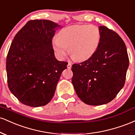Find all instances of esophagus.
Wrapping results in <instances>:
<instances>
[{
    "instance_id": "obj_1",
    "label": "esophagus",
    "mask_w": 135,
    "mask_h": 135,
    "mask_svg": "<svg viewBox=\"0 0 135 135\" xmlns=\"http://www.w3.org/2000/svg\"><path fill=\"white\" fill-rule=\"evenodd\" d=\"M67 68L68 69H71V68H72V63L69 62L67 65Z\"/></svg>"
}]
</instances>
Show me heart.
I'll return each instance as SVG.
<instances>
[{
	"instance_id": "heart-1",
	"label": "heart",
	"mask_w": 135,
	"mask_h": 135,
	"mask_svg": "<svg viewBox=\"0 0 135 135\" xmlns=\"http://www.w3.org/2000/svg\"><path fill=\"white\" fill-rule=\"evenodd\" d=\"M101 34L99 28L93 25H75L63 28L57 37L52 40V47L56 55L65 59L69 51L75 60H89L97 52Z\"/></svg>"
}]
</instances>
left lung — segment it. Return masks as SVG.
<instances>
[{
	"mask_svg": "<svg viewBox=\"0 0 135 135\" xmlns=\"http://www.w3.org/2000/svg\"><path fill=\"white\" fill-rule=\"evenodd\" d=\"M101 38L94 55L72 66V83L79 98L86 104L109 103L124 87L129 58L125 43L114 31L99 27Z\"/></svg>",
	"mask_w": 135,
	"mask_h": 135,
	"instance_id": "8db88e82",
	"label": "left lung"
}]
</instances>
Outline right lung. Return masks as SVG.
Masks as SVG:
<instances>
[{"label":"right lung","instance_id":"obj_1","mask_svg":"<svg viewBox=\"0 0 135 135\" xmlns=\"http://www.w3.org/2000/svg\"><path fill=\"white\" fill-rule=\"evenodd\" d=\"M61 27L50 20H30L12 41L6 60L7 83L23 104L44 106L53 97L68 64L55 58L52 47V38Z\"/></svg>","mask_w":135,"mask_h":135}]
</instances>
